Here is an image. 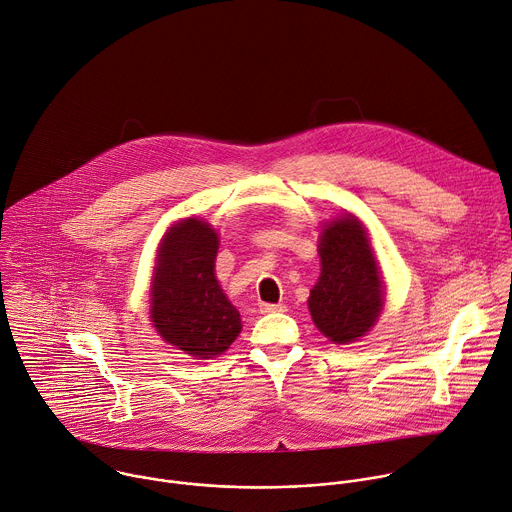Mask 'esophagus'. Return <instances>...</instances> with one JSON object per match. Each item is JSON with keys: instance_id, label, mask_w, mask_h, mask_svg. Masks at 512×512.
Instances as JSON below:
<instances>
[{"instance_id": "esophagus-1", "label": "esophagus", "mask_w": 512, "mask_h": 512, "mask_svg": "<svg viewBox=\"0 0 512 512\" xmlns=\"http://www.w3.org/2000/svg\"><path fill=\"white\" fill-rule=\"evenodd\" d=\"M286 310H288L286 304H260L262 314H274V312H286Z\"/></svg>"}]
</instances>
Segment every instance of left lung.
Instances as JSON below:
<instances>
[{"label": "left lung", "instance_id": "obj_1", "mask_svg": "<svg viewBox=\"0 0 512 512\" xmlns=\"http://www.w3.org/2000/svg\"><path fill=\"white\" fill-rule=\"evenodd\" d=\"M320 278L308 308L316 328L334 344L366 336L384 308V284L362 222L344 214L320 232Z\"/></svg>", "mask_w": 512, "mask_h": 512}]
</instances>
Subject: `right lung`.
<instances>
[{
  "instance_id": "obj_1",
  "label": "right lung",
  "mask_w": 512,
  "mask_h": 512,
  "mask_svg": "<svg viewBox=\"0 0 512 512\" xmlns=\"http://www.w3.org/2000/svg\"><path fill=\"white\" fill-rule=\"evenodd\" d=\"M216 230L198 218L162 238L152 278L150 318L158 334L194 358L220 356L242 330L240 312L216 280Z\"/></svg>"
}]
</instances>
